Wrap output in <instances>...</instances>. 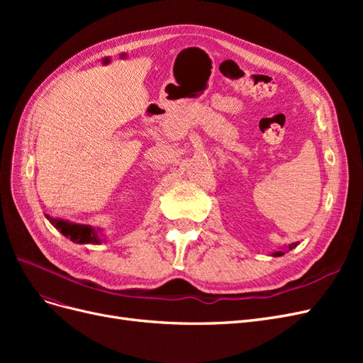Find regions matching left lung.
Instances as JSON below:
<instances>
[{
	"label": "left lung",
	"mask_w": 363,
	"mask_h": 363,
	"mask_svg": "<svg viewBox=\"0 0 363 363\" xmlns=\"http://www.w3.org/2000/svg\"><path fill=\"white\" fill-rule=\"evenodd\" d=\"M296 245H298V242H292V244H289V245H288V247H284V248H283V247H281V248H280V250H279V251H274V252H272V255H271V256H272V257H280V256H283V255H284V252H288V251H289V250H292V248H295V247H296Z\"/></svg>",
	"instance_id": "obj_1"
}]
</instances>
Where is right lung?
Wrapping results in <instances>:
<instances>
[{
	"mask_svg": "<svg viewBox=\"0 0 363 363\" xmlns=\"http://www.w3.org/2000/svg\"><path fill=\"white\" fill-rule=\"evenodd\" d=\"M45 216L63 236L69 238L75 244H101V228H94L92 225L86 224H74L65 221V219L52 218L50 215Z\"/></svg>",
	"mask_w": 363,
	"mask_h": 363,
	"instance_id": "1",
	"label": "right lung"
}]
</instances>
